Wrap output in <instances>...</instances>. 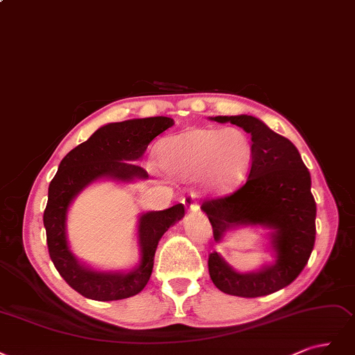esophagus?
<instances>
[{
	"instance_id": "esophagus-1",
	"label": "esophagus",
	"mask_w": 355,
	"mask_h": 355,
	"mask_svg": "<svg viewBox=\"0 0 355 355\" xmlns=\"http://www.w3.org/2000/svg\"><path fill=\"white\" fill-rule=\"evenodd\" d=\"M182 203H184V208L187 212H198L199 211V203L196 200V194L189 193L186 194L184 198H182Z\"/></svg>"
}]
</instances>
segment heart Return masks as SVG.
Instances as JSON below:
<instances>
[{"instance_id": "b5f03b06", "label": "heart", "mask_w": 355, "mask_h": 355, "mask_svg": "<svg viewBox=\"0 0 355 355\" xmlns=\"http://www.w3.org/2000/svg\"><path fill=\"white\" fill-rule=\"evenodd\" d=\"M254 143L242 128L198 127L165 137L156 162L173 178H196L208 194H224L242 181L252 164Z\"/></svg>"}]
</instances>
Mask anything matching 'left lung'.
Instances as JSON below:
<instances>
[{
    "label": "left lung",
    "mask_w": 355,
    "mask_h": 355,
    "mask_svg": "<svg viewBox=\"0 0 355 355\" xmlns=\"http://www.w3.org/2000/svg\"><path fill=\"white\" fill-rule=\"evenodd\" d=\"M230 122L252 137L254 157L245 184L225 198L205 200L200 209L208 215L215 242L239 227H264L270 233L274 261L257 271L240 272L218 252L209 255L208 268L221 292L257 298L291 284L306 266L315 240V200L311 175L298 148L255 116H215Z\"/></svg>",
    "instance_id": "obj_1"
}]
</instances>
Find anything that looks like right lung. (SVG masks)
Here are the masks:
<instances>
[{
	"label": "right lung",
	"mask_w": 355,
	"mask_h": 355,
	"mask_svg": "<svg viewBox=\"0 0 355 355\" xmlns=\"http://www.w3.org/2000/svg\"><path fill=\"white\" fill-rule=\"evenodd\" d=\"M174 125V119L153 116L103 125L89 139L67 153L49 186L44 211L50 258L72 289L88 300L118 301L140 293L152 276L159 240L171 225L184 216V205L164 211H148L139 216L140 261L130 271L94 270L79 261L67 243L66 221L73 199L98 180L132 182L148 174L135 162L156 135Z\"/></svg>",
	"instance_id": "right-lung-1"
}]
</instances>
